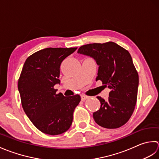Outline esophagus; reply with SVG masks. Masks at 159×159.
<instances>
[{"instance_id": "obj_1", "label": "esophagus", "mask_w": 159, "mask_h": 159, "mask_svg": "<svg viewBox=\"0 0 159 159\" xmlns=\"http://www.w3.org/2000/svg\"><path fill=\"white\" fill-rule=\"evenodd\" d=\"M81 99H82V101H85L86 99H89V97L86 96V95H81Z\"/></svg>"}]
</instances>
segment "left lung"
<instances>
[{
	"mask_svg": "<svg viewBox=\"0 0 159 159\" xmlns=\"http://www.w3.org/2000/svg\"><path fill=\"white\" fill-rule=\"evenodd\" d=\"M77 53L89 56L99 66L96 81L111 90L107 101L97 97L101 106L93 118L103 128L114 129L127 122L137 103L139 75L130 54L112 42L89 44L80 47Z\"/></svg>",
	"mask_w": 159,
	"mask_h": 159,
	"instance_id": "left-lung-1",
	"label": "left lung"
}]
</instances>
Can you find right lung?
<instances>
[{
	"mask_svg": "<svg viewBox=\"0 0 159 159\" xmlns=\"http://www.w3.org/2000/svg\"><path fill=\"white\" fill-rule=\"evenodd\" d=\"M77 48H46L32 54L22 67L18 88L26 115L39 130L50 135L67 131L79 104V95L56 94L62 61Z\"/></svg>",
	"mask_w": 159,
	"mask_h": 159,
	"instance_id": "1",
	"label": "right lung"
}]
</instances>
